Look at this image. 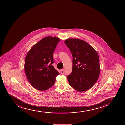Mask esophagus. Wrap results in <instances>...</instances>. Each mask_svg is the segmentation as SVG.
Returning a JSON list of instances; mask_svg holds the SVG:
<instances>
[{"label": "esophagus", "instance_id": "esophagus-1", "mask_svg": "<svg viewBox=\"0 0 125 125\" xmlns=\"http://www.w3.org/2000/svg\"><path fill=\"white\" fill-rule=\"evenodd\" d=\"M60 73L62 74H64V73H65V70L64 69H61L60 70Z\"/></svg>", "mask_w": 125, "mask_h": 125}]
</instances>
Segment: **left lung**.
<instances>
[{
  "label": "left lung",
  "instance_id": "left-lung-1",
  "mask_svg": "<svg viewBox=\"0 0 125 125\" xmlns=\"http://www.w3.org/2000/svg\"><path fill=\"white\" fill-rule=\"evenodd\" d=\"M64 42L73 57L72 72L67 76L69 84L78 91H87L99 77L100 66L98 53L84 40L69 38Z\"/></svg>",
  "mask_w": 125,
  "mask_h": 125
}]
</instances>
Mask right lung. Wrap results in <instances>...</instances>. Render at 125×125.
Instances as JSON below:
<instances>
[{
  "instance_id": "right-lung-1",
  "label": "right lung",
  "mask_w": 125,
  "mask_h": 125,
  "mask_svg": "<svg viewBox=\"0 0 125 125\" xmlns=\"http://www.w3.org/2000/svg\"><path fill=\"white\" fill-rule=\"evenodd\" d=\"M59 38L47 37L36 43L26 55L24 71L27 79L34 88L45 91L53 86L59 72L55 69L53 54L60 42Z\"/></svg>"
}]
</instances>
